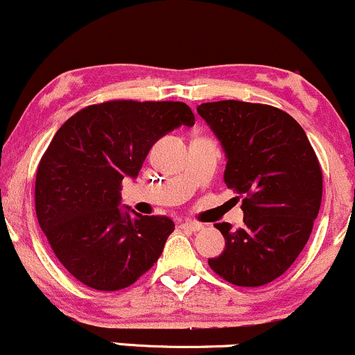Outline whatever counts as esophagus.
<instances>
[{
    "label": "esophagus",
    "instance_id": "1",
    "mask_svg": "<svg viewBox=\"0 0 355 355\" xmlns=\"http://www.w3.org/2000/svg\"><path fill=\"white\" fill-rule=\"evenodd\" d=\"M180 227H182L183 230H187V232H198V230L202 229L200 223H197V222H183Z\"/></svg>",
    "mask_w": 355,
    "mask_h": 355
}]
</instances>
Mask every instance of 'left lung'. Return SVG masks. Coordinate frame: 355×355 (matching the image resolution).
<instances>
[{
	"label": "left lung",
	"instance_id": "left-lung-1",
	"mask_svg": "<svg viewBox=\"0 0 355 355\" xmlns=\"http://www.w3.org/2000/svg\"><path fill=\"white\" fill-rule=\"evenodd\" d=\"M225 153L223 182L245 195L243 227L215 223L225 248L209 266L240 287L266 285L307 243L322 200L319 160L304 128L282 110L237 100L197 107Z\"/></svg>",
	"mask_w": 355,
	"mask_h": 355
}]
</instances>
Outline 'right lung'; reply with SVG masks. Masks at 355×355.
<instances>
[{
    "mask_svg": "<svg viewBox=\"0 0 355 355\" xmlns=\"http://www.w3.org/2000/svg\"><path fill=\"white\" fill-rule=\"evenodd\" d=\"M195 116L182 101L118 100L68 118L36 172L40 227L70 274L96 291H120L158 260L172 218L121 205V180L137 178L155 141Z\"/></svg>",
    "mask_w": 355,
    "mask_h": 355,
    "instance_id": "add662e5",
    "label": "right lung"
}]
</instances>
